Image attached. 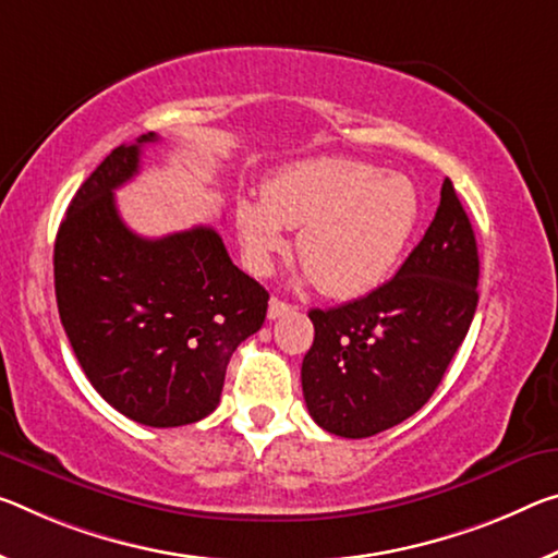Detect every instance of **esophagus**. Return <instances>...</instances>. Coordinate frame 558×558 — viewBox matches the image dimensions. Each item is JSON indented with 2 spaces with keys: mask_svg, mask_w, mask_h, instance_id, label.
<instances>
[{
  "mask_svg": "<svg viewBox=\"0 0 558 558\" xmlns=\"http://www.w3.org/2000/svg\"><path fill=\"white\" fill-rule=\"evenodd\" d=\"M290 311H293V305L282 303V300H278V298H270V303H268V317H270V320H276V317H280V315H288Z\"/></svg>",
  "mask_w": 558,
  "mask_h": 558,
  "instance_id": "esophagus-1",
  "label": "esophagus"
}]
</instances>
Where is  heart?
<instances>
[{
	"label": "heart",
	"mask_w": 558,
	"mask_h": 558,
	"mask_svg": "<svg viewBox=\"0 0 558 558\" xmlns=\"http://www.w3.org/2000/svg\"><path fill=\"white\" fill-rule=\"evenodd\" d=\"M417 218L420 196L407 175L352 158L282 166L263 196L241 198L235 210L247 268L268 272L288 245L286 228H300L305 278L340 300L365 295L390 276Z\"/></svg>",
	"instance_id": "b5f03b06"
}]
</instances>
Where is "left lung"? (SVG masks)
<instances>
[{"label":"left lung","mask_w":558,"mask_h":558,"mask_svg":"<svg viewBox=\"0 0 558 558\" xmlns=\"http://www.w3.org/2000/svg\"><path fill=\"white\" fill-rule=\"evenodd\" d=\"M480 253L449 179L417 247L392 280L330 311H311L303 360L311 417L330 435L362 439L412 417L445 377L480 303Z\"/></svg>","instance_id":"left-lung-1"}]
</instances>
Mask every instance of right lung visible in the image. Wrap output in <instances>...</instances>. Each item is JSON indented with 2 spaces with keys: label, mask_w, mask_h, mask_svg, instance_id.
Returning a JSON list of instances; mask_svg holds the SVG:
<instances>
[{
  "label": "right lung",
  "mask_w": 558,
  "mask_h": 558,
  "mask_svg": "<svg viewBox=\"0 0 558 558\" xmlns=\"http://www.w3.org/2000/svg\"><path fill=\"white\" fill-rule=\"evenodd\" d=\"M154 141L113 148L76 191L54 243V290L94 390L146 427H181L216 410L228 360L260 330L270 295L214 228L141 238L123 223L113 191Z\"/></svg>",
  "instance_id": "add662e5"
}]
</instances>
